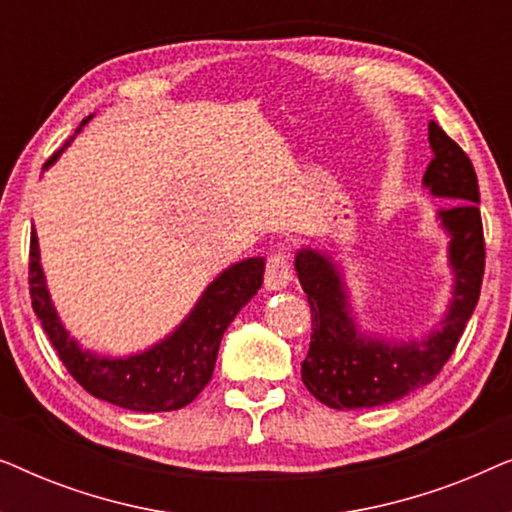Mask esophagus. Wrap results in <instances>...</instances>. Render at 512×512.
Returning a JSON list of instances; mask_svg holds the SVG:
<instances>
[{
  "label": "esophagus",
  "instance_id": "obj_1",
  "mask_svg": "<svg viewBox=\"0 0 512 512\" xmlns=\"http://www.w3.org/2000/svg\"><path fill=\"white\" fill-rule=\"evenodd\" d=\"M291 261L289 256L277 251V254H270L268 261H265V289L268 291H279L284 289L286 284L291 282Z\"/></svg>",
  "mask_w": 512,
  "mask_h": 512
}]
</instances>
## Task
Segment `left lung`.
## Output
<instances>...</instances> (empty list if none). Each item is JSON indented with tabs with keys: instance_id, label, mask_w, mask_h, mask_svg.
<instances>
[{
	"instance_id": "8db88e82",
	"label": "left lung",
	"mask_w": 512,
	"mask_h": 512,
	"mask_svg": "<svg viewBox=\"0 0 512 512\" xmlns=\"http://www.w3.org/2000/svg\"><path fill=\"white\" fill-rule=\"evenodd\" d=\"M433 160L424 186L443 202L440 221L450 242L454 298L440 331L422 342H382L356 333L347 312L345 286L326 256L300 249L296 272L312 312L310 352L303 361V382L314 398L335 410L387 405L436 380L459 345L461 333L478 305L485 275V235L480 219V191L471 158L429 123Z\"/></svg>"
}]
</instances>
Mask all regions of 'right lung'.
I'll use <instances>...</instances> for the list:
<instances>
[{
	"instance_id": "right-lung-1",
	"label": "right lung",
	"mask_w": 512,
	"mask_h": 512,
	"mask_svg": "<svg viewBox=\"0 0 512 512\" xmlns=\"http://www.w3.org/2000/svg\"><path fill=\"white\" fill-rule=\"evenodd\" d=\"M90 121L83 118L76 132ZM74 132V135H76ZM74 137H69V146ZM55 151L46 165H53L62 151ZM30 298L32 310L51 340L55 352L67 373L88 391L90 396L114 403L118 408L137 412H167L179 410L193 401L207 382L212 380L216 354L223 333L235 319V314L256 296L263 284V258H247L235 263L221 277H216L195 310L188 314L170 338L146 349L144 354L128 359H104V356L83 352L69 333L62 328L39 265L37 233L30 237Z\"/></svg>"
}]
</instances>
